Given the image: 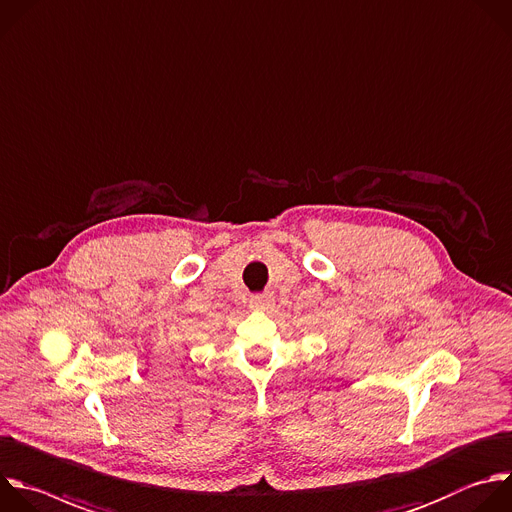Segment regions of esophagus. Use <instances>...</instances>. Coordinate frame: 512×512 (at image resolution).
Segmentation results:
<instances>
[{
	"instance_id": "esophagus-1",
	"label": "esophagus",
	"mask_w": 512,
	"mask_h": 512,
	"mask_svg": "<svg viewBox=\"0 0 512 512\" xmlns=\"http://www.w3.org/2000/svg\"><path fill=\"white\" fill-rule=\"evenodd\" d=\"M270 304H272V296L270 294H254L250 298V306H252V309H256V311H266Z\"/></svg>"
}]
</instances>
